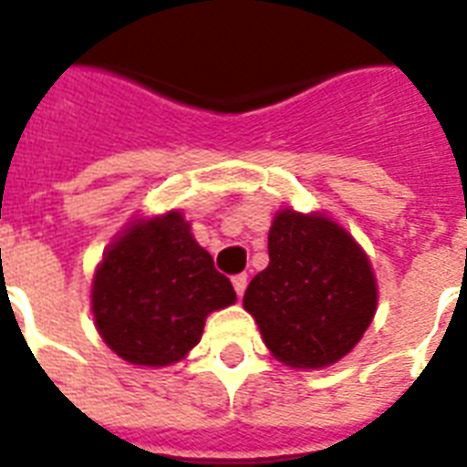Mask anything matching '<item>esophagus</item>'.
<instances>
[{
    "label": "esophagus",
    "mask_w": 467,
    "mask_h": 467,
    "mask_svg": "<svg viewBox=\"0 0 467 467\" xmlns=\"http://www.w3.org/2000/svg\"><path fill=\"white\" fill-rule=\"evenodd\" d=\"M234 288H236V296L241 298L243 294H245V286H248V275H236L234 276Z\"/></svg>",
    "instance_id": "esophagus-1"
}]
</instances>
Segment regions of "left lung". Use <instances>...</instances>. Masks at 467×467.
<instances>
[{
    "label": "left lung",
    "instance_id": "obj_1",
    "mask_svg": "<svg viewBox=\"0 0 467 467\" xmlns=\"http://www.w3.org/2000/svg\"><path fill=\"white\" fill-rule=\"evenodd\" d=\"M269 265L243 306L272 356L291 368L337 363L363 338L377 310L372 267L331 219L281 210L269 229Z\"/></svg>",
    "mask_w": 467,
    "mask_h": 467
}]
</instances>
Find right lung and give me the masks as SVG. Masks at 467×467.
<instances>
[{"label": "right lung", "instance_id": "add662e5", "mask_svg": "<svg viewBox=\"0 0 467 467\" xmlns=\"http://www.w3.org/2000/svg\"><path fill=\"white\" fill-rule=\"evenodd\" d=\"M236 300L179 212L123 231L92 281L99 337L133 365L176 363L202 337L205 317Z\"/></svg>", "mask_w": 467, "mask_h": 467}]
</instances>
